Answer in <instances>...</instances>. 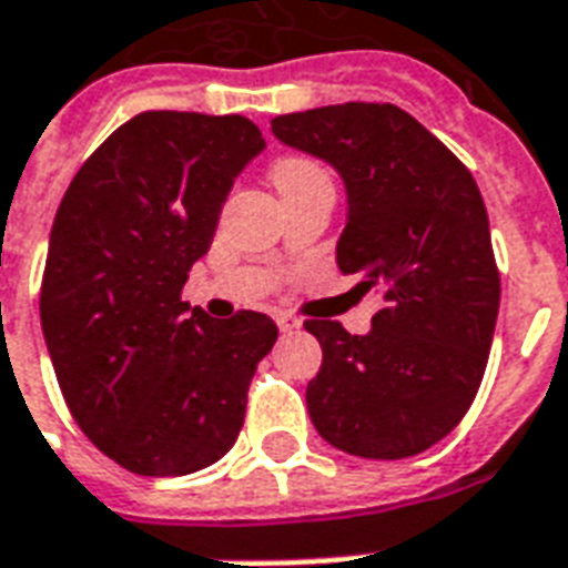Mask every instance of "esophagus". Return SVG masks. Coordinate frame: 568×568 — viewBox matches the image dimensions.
Instances as JSON below:
<instances>
[{"label":"esophagus","instance_id":"1","mask_svg":"<svg viewBox=\"0 0 568 568\" xmlns=\"http://www.w3.org/2000/svg\"><path fill=\"white\" fill-rule=\"evenodd\" d=\"M276 325H280L283 334H288V331H297V327H301V318L288 316V313H276Z\"/></svg>","mask_w":568,"mask_h":568}]
</instances>
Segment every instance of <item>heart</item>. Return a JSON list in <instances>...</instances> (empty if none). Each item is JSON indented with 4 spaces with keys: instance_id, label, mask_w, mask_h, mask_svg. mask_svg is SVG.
Masks as SVG:
<instances>
[{
    "instance_id": "1",
    "label": "heart",
    "mask_w": 568,
    "mask_h": 568,
    "mask_svg": "<svg viewBox=\"0 0 568 568\" xmlns=\"http://www.w3.org/2000/svg\"><path fill=\"white\" fill-rule=\"evenodd\" d=\"M271 178L280 192H288V189L306 186V183H327L331 174H327L322 162L310 159V155H283V159L273 162Z\"/></svg>"
}]
</instances>
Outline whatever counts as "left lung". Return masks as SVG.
<instances>
[{
	"mask_svg": "<svg viewBox=\"0 0 568 568\" xmlns=\"http://www.w3.org/2000/svg\"><path fill=\"white\" fill-rule=\"evenodd\" d=\"M271 129L337 168L348 195L337 264L361 276L355 292L382 301L364 337L304 322L322 346L310 418L346 455H422L476 400L497 325L499 271L476 180L397 104H327Z\"/></svg>",
	"mask_w": 568,
	"mask_h": 568,
	"instance_id": "left-lung-1",
	"label": "left lung"
}]
</instances>
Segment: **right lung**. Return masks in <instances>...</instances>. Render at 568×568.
Instances as JSON below:
<instances>
[{
    "label": "right lung",
    "instance_id": "add662e5",
    "mask_svg": "<svg viewBox=\"0 0 568 568\" xmlns=\"http://www.w3.org/2000/svg\"><path fill=\"white\" fill-rule=\"evenodd\" d=\"M264 150L241 113L144 111L74 174L50 229L41 331L90 443L138 476L216 464L243 427L264 313L210 318L180 301L234 178Z\"/></svg>",
    "mask_w": 568,
    "mask_h": 568
}]
</instances>
